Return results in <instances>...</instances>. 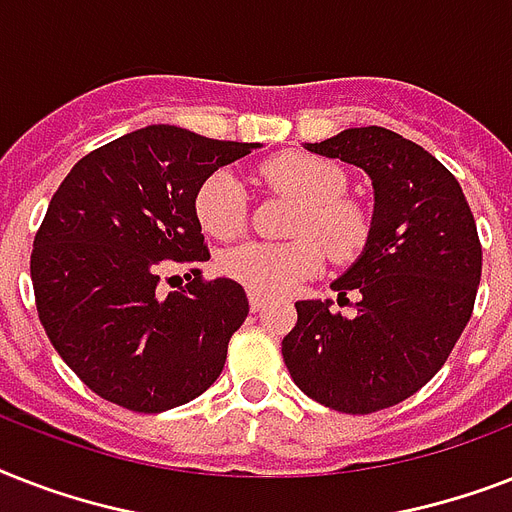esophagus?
<instances>
[{
  "instance_id": "34e87169",
  "label": "esophagus",
  "mask_w": 512,
  "mask_h": 512,
  "mask_svg": "<svg viewBox=\"0 0 512 512\" xmlns=\"http://www.w3.org/2000/svg\"><path fill=\"white\" fill-rule=\"evenodd\" d=\"M249 308H252V311H263L265 308V297H260V295H255V292H249Z\"/></svg>"
}]
</instances>
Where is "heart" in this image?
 Segmentation results:
<instances>
[{"instance_id":"1","label":"heart","mask_w":512,"mask_h":512,"mask_svg":"<svg viewBox=\"0 0 512 512\" xmlns=\"http://www.w3.org/2000/svg\"><path fill=\"white\" fill-rule=\"evenodd\" d=\"M265 183L303 204L295 223L297 241H252L223 257V271L249 292L265 297L289 295L324 265V252L335 263L356 260L369 241V215L356 201L342 199L345 172L332 162L308 154H279L263 164ZM196 217L215 239H236L247 223V199L228 170L212 172L196 191Z\"/></svg>"}]
</instances>
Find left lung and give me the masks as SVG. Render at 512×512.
Masks as SVG:
<instances>
[{
  "label": "left lung",
  "instance_id": "1",
  "mask_svg": "<svg viewBox=\"0 0 512 512\" xmlns=\"http://www.w3.org/2000/svg\"><path fill=\"white\" fill-rule=\"evenodd\" d=\"M311 154L361 167L374 188L369 241L332 281L356 289V316L300 300L281 353L305 396L345 414H372L414 396L444 366L470 321L481 241L465 193L436 156L385 127H350Z\"/></svg>",
  "mask_w": 512,
  "mask_h": 512
}]
</instances>
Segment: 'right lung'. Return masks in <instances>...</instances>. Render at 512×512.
<instances>
[{"label":"right lung","mask_w":512,"mask_h":512,"mask_svg":"<svg viewBox=\"0 0 512 512\" xmlns=\"http://www.w3.org/2000/svg\"><path fill=\"white\" fill-rule=\"evenodd\" d=\"M257 146L151 124L79 159L55 191L31 252L36 311L100 398L156 414L220 377L249 300L233 279H201L209 249L193 204L212 172ZM167 262L194 279L164 296Z\"/></svg>","instance_id":"right-lung-1"}]
</instances>
